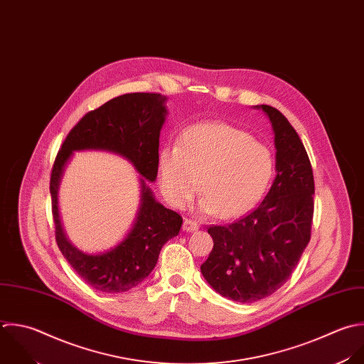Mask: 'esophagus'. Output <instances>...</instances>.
Listing matches in <instances>:
<instances>
[{
	"instance_id": "esophagus-1",
	"label": "esophagus",
	"mask_w": 364,
	"mask_h": 364,
	"mask_svg": "<svg viewBox=\"0 0 364 364\" xmlns=\"http://www.w3.org/2000/svg\"><path fill=\"white\" fill-rule=\"evenodd\" d=\"M198 223L194 221V220H190V218H186L184 223H183V230L187 231V232H193V231H197L198 230Z\"/></svg>"
}]
</instances>
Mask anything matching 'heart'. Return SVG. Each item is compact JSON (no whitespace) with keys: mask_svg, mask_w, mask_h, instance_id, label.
I'll use <instances>...</instances> for the list:
<instances>
[{"mask_svg":"<svg viewBox=\"0 0 364 364\" xmlns=\"http://www.w3.org/2000/svg\"><path fill=\"white\" fill-rule=\"evenodd\" d=\"M274 171L269 149L248 133L225 123L187 129L178 146L159 153L160 187L166 200L184 207L198 191L200 210L234 218L248 211L264 194Z\"/></svg>","mask_w":364,"mask_h":364,"instance_id":"1","label":"heart"}]
</instances>
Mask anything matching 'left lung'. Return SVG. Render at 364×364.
Wrapping results in <instances>:
<instances>
[{
	"mask_svg": "<svg viewBox=\"0 0 364 364\" xmlns=\"http://www.w3.org/2000/svg\"><path fill=\"white\" fill-rule=\"evenodd\" d=\"M275 132L277 178L264 201L228 225H211L214 247L203 277L223 296L251 304L277 292L311 241L315 180L309 156L288 119L261 105Z\"/></svg>",
	"mask_w": 364,
	"mask_h": 364,
	"instance_id": "8db88e82",
	"label": "left lung"
}]
</instances>
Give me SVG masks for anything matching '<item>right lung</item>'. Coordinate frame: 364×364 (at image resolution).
Here are the masks:
<instances>
[{"label": "right lung", "mask_w": 364, "mask_h": 364, "mask_svg": "<svg viewBox=\"0 0 364 364\" xmlns=\"http://www.w3.org/2000/svg\"><path fill=\"white\" fill-rule=\"evenodd\" d=\"M164 100L160 93L151 92L110 99L73 126L55 157L49 181L55 240L75 272L96 291L120 294L137 287L154 269L163 245L178 235L183 218L157 203L143 181L137 220L124 241L102 255L83 254L65 238L59 221L58 186L65 163L75 150H109L130 160L146 180L154 181L159 137L166 116Z\"/></svg>", "instance_id": "right-lung-1"}]
</instances>
